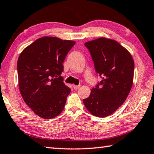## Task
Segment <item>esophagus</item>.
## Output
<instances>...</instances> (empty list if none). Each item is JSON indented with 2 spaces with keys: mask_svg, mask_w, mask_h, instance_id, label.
<instances>
[{
  "mask_svg": "<svg viewBox=\"0 0 154 154\" xmlns=\"http://www.w3.org/2000/svg\"><path fill=\"white\" fill-rule=\"evenodd\" d=\"M81 87V85H73V88L75 89H78Z\"/></svg>",
  "mask_w": 154,
  "mask_h": 154,
  "instance_id": "34e87169",
  "label": "esophagus"
}]
</instances>
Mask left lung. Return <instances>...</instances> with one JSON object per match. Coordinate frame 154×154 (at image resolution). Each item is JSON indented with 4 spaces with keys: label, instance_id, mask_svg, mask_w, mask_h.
Here are the masks:
<instances>
[{
    "label": "left lung",
    "instance_id": "left-lung-1",
    "mask_svg": "<svg viewBox=\"0 0 154 154\" xmlns=\"http://www.w3.org/2000/svg\"><path fill=\"white\" fill-rule=\"evenodd\" d=\"M102 80L83 100L88 110L101 118L114 112L125 102L132 88L134 61L128 50L111 39L100 38L85 43Z\"/></svg>",
    "mask_w": 154,
    "mask_h": 154
}]
</instances>
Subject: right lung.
<instances>
[{"mask_svg":"<svg viewBox=\"0 0 154 154\" xmlns=\"http://www.w3.org/2000/svg\"><path fill=\"white\" fill-rule=\"evenodd\" d=\"M75 44L74 41L44 36L19 55V91L26 104L41 118H54L65 107L71 89L60 75L66 56Z\"/></svg>","mask_w":154,"mask_h":154,"instance_id":"1","label":"right lung"}]
</instances>
